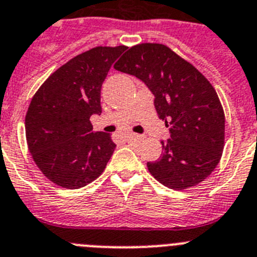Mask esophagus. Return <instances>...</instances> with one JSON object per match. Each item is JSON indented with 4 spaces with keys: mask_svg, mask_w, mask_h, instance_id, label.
Masks as SVG:
<instances>
[{
    "mask_svg": "<svg viewBox=\"0 0 257 257\" xmlns=\"http://www.w3.org/2000/svg\"><path fill=\"white\" fill-rule=\"evenodd\" d=\"M128 140L129 141H136V142H141V141L145 140V137H143V136H140V134L132 133V134H129V136H128Z\"/></svg>",
    "mask_w": 257,
    "mask_h": 257,
    "instance_id": "esophagus-1",
    "label": "esophagus"
}]
</instances>
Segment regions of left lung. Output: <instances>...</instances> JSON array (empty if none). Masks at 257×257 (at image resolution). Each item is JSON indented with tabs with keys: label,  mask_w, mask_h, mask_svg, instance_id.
<instances>
[{
	"label": "left lung",
	"mask_w": 257,
	"mask_h": 257,
	"mask_svg": "<svg viewBox=\"0 0 257 257\" xmlns=\"http://www.w3.org/2000/svg\"><path fill=\"white\" fill-rule=\"evenodd\" d=\"M114 68L149 87L157 115L169 126L160 159L147 163L152 177L178 191L206 179L220 161L225 133L223 106L211 83L160 43L133 46Z\"/></svg>",
	"instance_id": "8db88e82"
}]
</instances>
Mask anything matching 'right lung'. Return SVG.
I'll return each instance as SVG.
<instances>
[{"label": "right lung", "mask_w": 257, "mask_h": 257, "mask_svg": "<svg viewBox=\"0 0 257 257\" xmlns=\"http://www.w3.org/2000/svg\"><path fill=\"white\" fill-rule=\"evenodd\" d=\"M125 46L91 48L60 66L33 96L25 116L28 149L47 179L77 189L100 177L116 147L111 136L93 132L101 87Z\"/></svg>", "instance_id": "add662e5"}]
</instances>
